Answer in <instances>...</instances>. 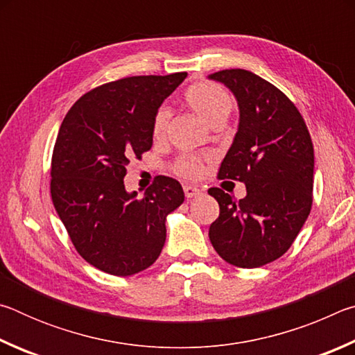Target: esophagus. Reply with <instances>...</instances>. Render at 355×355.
Here are the masks:
<instances>
[{
  "instance_id": "esophagus-1",
  "label": "esophagus",
  "mask_w": 355,
  "mask_h": 355,
  "mask_svg": "<svg viewBox=\"0 0 355 355\" xmlns=\"http://www.w3.org/2000/svg\"><path fill=\"white\" fill-rule=\"evenodd\" d=\"M183 191H184V196L188 197V199H192V197L202 194V191L197 188V186H191V184H184Z\"/></svg>"
}]
</instances>
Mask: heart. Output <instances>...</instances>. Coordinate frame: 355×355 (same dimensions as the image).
<instances>
[{
  "label": "heart",
  "instance_id": "heart-1",
  "mask_svg": "<svg viewBox=\"0 0 355 355\" xmlns=\"http://www.w3.org/2000/svg\"><path fill=\"white\" fill-rule=\"evenodd\" d=\"M184 100L191 110L199 114L209 125L224 123L233 111L232 95L218 84L209 81L192 84L184 94ZM169 116V110L166 106L156 110L152 120V136L155 139L164 137ZM173 171L186 178H197L203 171V159L196 155H183L173 163Z\"/></svg>",
  "mask_w": 355,
  "mask_h": 355
}]
</instances>
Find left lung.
Wrapping results in <instances>:
<instances>
[{
	"mask_svg": "<svg viewBox=\"0 0 355 355\" xmlns=\"http://www.w3.org/2000/svg\"><path fill=\"white\" fill-rule=\"evenodd\" d=\"M238 100L239 125L219 178L245 184L235 200L219 188L208 194L219 203L209 241L227 263L260 268L291 248L313 203V144L302 116L286 95L249 70L209 75Z\"/></svg>",
	"mask_w": 355,
	"mask_h": 355,
	"instance_id": "left-lung-1",
	"label": "left lung"
}]
</instances>
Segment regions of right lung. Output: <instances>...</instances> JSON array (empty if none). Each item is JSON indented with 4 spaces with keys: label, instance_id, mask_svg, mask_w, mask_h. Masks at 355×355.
<instances>
[{
    "label": "right lung",
    "instance_id": "obj_1",
    "mask_svg": "<svg viewBox=\"0 0 355 355\" xmlns=\"http://www.w3.org/2000/svg\"><path fill=\"white\" fill-rule=\"evenodd\" d=\"M186 71L128 76L84 94L59 128L51 158V199L75 249L100 271L127 277L156 261L166 216L182 205V184L159 175L142 197L127 192L133 158L152 148V120Z\"/></svg>",
    "mask_w": 355,
    "mask_h": 355
}]
</instances>
